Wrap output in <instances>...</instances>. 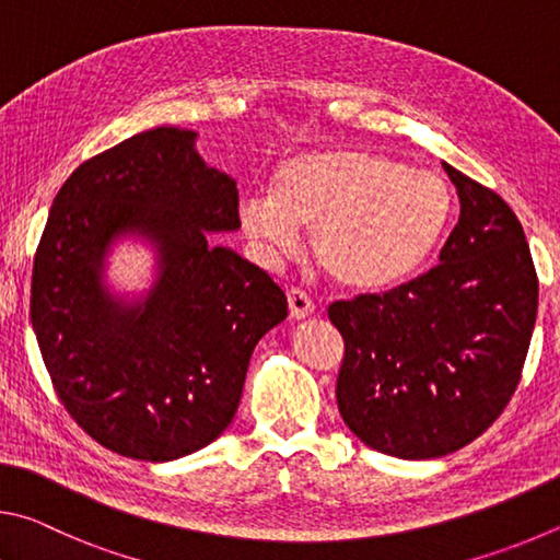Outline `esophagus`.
<instances>
[{"label":"esophagus","instance_id":"esophagus-1","mask_svg":"<svg viewBox=\"0 0 560 560\" xmlns=\"http://www.w3.org/2000/svg\"><path fill=\"white\" fill-rule=\"evenodd\" d=\"M288 307H290L292 319H305V317L312 315V312H315V302H312V298L307 295L305 290L292 288L288 292Z\"/></svg>","mask_w":560,"mask_h":560}]
</instances>
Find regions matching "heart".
I'll return each instance as SVG.
<instances>
[{
  "instance_id": "obj_1",
  "label": "heart",
  "mask_w": 560,
  "mask_h": 560,
  "mask_svg": "<svg viewBox=\"0 0 560 560\" xmlns=\"http://www.w3.org/2000/svg\"><path fill=\"white\" fill-rule=\"evenodd\" d=\"M453 194L435 172L366 150L292 156L272 194L248 191L238 223L265 260L295 253L298 225L331 280L351 290H386L413 275L443 238Z\"/></svg>"
}]
</instances>
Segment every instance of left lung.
<instances>
[{"instance_id": "left-lung-1", "label": "left lung", "mask_w": 560, "mask_h": 560, "mask_svg": "<svg viewBox=\"0 0 560 560\" xmlns=\"http://www.w3.org/2000/svg\"><path fill=\"white\" fill-rule=\"evenodd\" d=\"M443 166L459 221L435 268L329 305L345 337L339 413L361 443L400 459L443 457L482 435L514 396L536 325L538 278L516 213Z\"/></svg>"}]
</instances>
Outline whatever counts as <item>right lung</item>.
<instances>
[{
	"label": "right lung",
	"mask_w": 560,
	"mask_h": 560,
	"mask_svg": "<svg viewBox=\"0 0 560 560\" xmlns=\"http://www.w3.org/2000/svg\"><path fill=\"white\" fill-rule=\"evenodd\" d=\"M196 132L154 127L95 154L56 194L32 272V325L58 398L95 443L170 463L235 416L285 292L213 233L235 231L238 189L194 150ZM125 234L150 240L161 275L142 301L102 282Z\"/></svg>",
	"instance_id": "add662e5"
}]
</instances>
